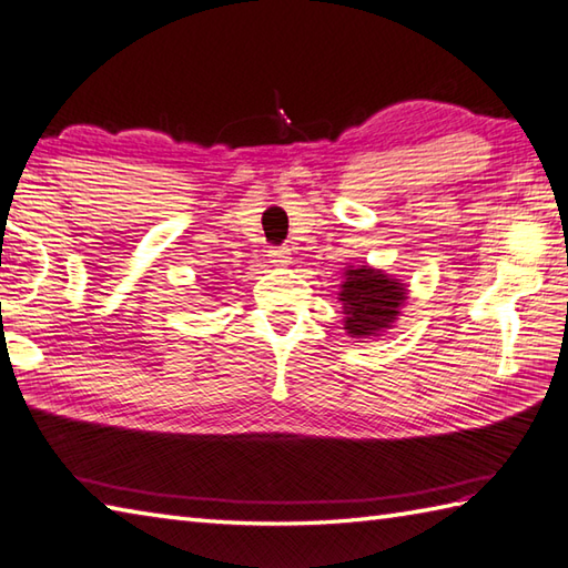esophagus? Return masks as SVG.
<instances>
[{
    "mask_svg": "<svg viewBox=\"0 0 568 568\" xmlns=\"http://www.w3.org/2000/svg\"><path fill=\"white\" fill-rule=\"evenodd\" d=\"M268 261L273 265H287V263H291V248H287V246H271L268 248Z\"/></svg>",
    "mask_w": 568,
    "mask_h": 568,
    "instance_id": "1",
    "label": "esophagus"
}]
</instances>
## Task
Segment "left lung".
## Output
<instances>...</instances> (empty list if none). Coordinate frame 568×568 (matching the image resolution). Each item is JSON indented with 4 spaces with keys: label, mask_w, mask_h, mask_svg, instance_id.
Returning <instances> with one entry per match:
<instances>
[{
    "label": "left lung",
    "mask_w": 568,
    "mask_h": 568,
    "mask_svg": "<svg viewBox=\"0 0 568 568\" xmlns=\"http://www.w3.org/2000/svg\"><path fill=\"white\" fill-rule=\"evenodd\" d=\"M339 300L344 305V329L352 336H376L388 329L393 320L400 315L405 300V285L395 283L383 271L358 265L346 271V283L342 285Z\"/></svg>",
    "instance_id": "1"
}]
</instances>
